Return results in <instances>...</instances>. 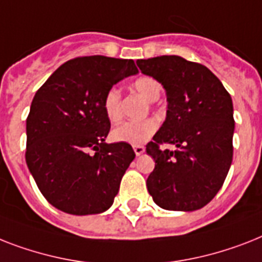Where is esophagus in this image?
<instances>
[{
	"label": "esophagus",
	"instance_id": "34e87169",
	"mask_svg": "<svg viewBox=\"0 0 262 262\" xmlns=\"http://www.w3.org/2000/svg\"><path fill=\"white\" fill-rule=\"evenodd\" d=\"M133 149H135L136 156H140L142 153L145 152V146L144 145H133Z\"/></svg>",
	"mask_w": 262,
	"mask_h": 262
}]
</instances>
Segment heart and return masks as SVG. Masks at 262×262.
I'll use <instances>...</instances> for the list:
<instances>
[{
    "instance_id": "b5f03b06",
    "label": "heart",
    "mask_w": 262,
    "mask_h": 262,
    "mask_svg": "<svg viewBox=\"0 0 262 262\" xmlns=\"http://www.w3.org/2000/svg\"><path fill=\"white\" fill-rule=\"evenodd\" d=\"M132 87L138 94L146 98L148 101H157L161 95V84L153 76L142 75L133 80ZM103 112L107 120L116 124L122 118V95L118 87H110L103 97ZM157 121L153 118H145L140 121H129L113 129L112 138L117 142H127L132 145L144 144L156 133Z\"/></svg>"
}]
</instances>
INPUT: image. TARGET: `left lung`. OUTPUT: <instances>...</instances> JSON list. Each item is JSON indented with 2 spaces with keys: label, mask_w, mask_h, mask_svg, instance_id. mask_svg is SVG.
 Segmentation results:
<instances>
[{
  "label": "left lung",
  "mask_w": 262,
  "mask_h": 262,
  "mask_svg": "<svg viewBox=\"0 0 262 262\" xmlns=\"http://www.w3.org/2000/svg\"><path fill=\"white\" fill-rule=\"evenodd\" d=\"M142 74L153 76L167 91V118L146 153L155 169L146 180L157 206L193 211L221 190L233 160V102L207 67L176 55L140 59ZM175 145V151L160 145Z\"/></svg>",
  "instance_id": "left-lung-1"
}]
</instances>
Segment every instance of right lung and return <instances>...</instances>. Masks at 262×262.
<instances>
[{"label": "right lung", "mask_w": 262, "mask_h": 262, "mask_svg": "<svg viewBox=\"0 0 262 262\" xmlns=\"http://www.w3.org/2000/svg\"><path fill=\"white\" fill-rule=\"evenodd\" d=\"M137 72L127 59L75 57L33 97L25 160L40 192L57 210L89 215L113 205L136 155L127 142H105L110 121L103 97L113 84Z\"/></svg>", "instance_id": "right-lung-1"}]
</instances>
